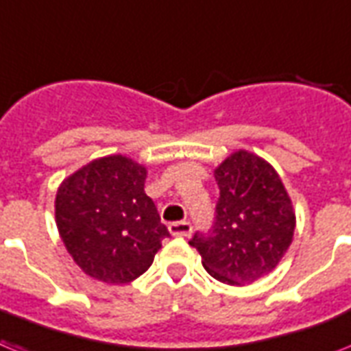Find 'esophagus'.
Segmentation results:
<instances>
[{
	"label": "esophagus",
	"mask_w": 351,
	"mask_h": 351,
	"mask_svg": "<svg viewBox=\"0 0 351 351\" xmlns=\"http://www.w3.org/2000/svg\"><path fill=\"white\" fill-rule=\"evenodd\" d=\"M169 232L173 236H189L193 232V225L189 221H175V223H169Z\"/></svg>",
	"instance_id": "1"
}]
</instances>
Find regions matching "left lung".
<instances>
[{"label":"left lung","instance_id":"left-lung-1","mask_svg":"<svg viewBox=\"0 0 351 351\" xmlns=\"http://www.w3.org/2000/svg\"><path fill=\"white\" fill-rule=\"evenodd\" d=\"M220 187L213 229L196 232L191 247L202 265L225 285L243 287L270 274L289 250L295 213L276 169L240 149L215 169Z\"/></svg>","mask_w":351,"mask_h":351}]
</instances>
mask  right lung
Instances as JSON below:
<instances>
[{"instance_id": "1", "label": "right lung", "mask_w": 351, "mask_h": 351, "mask_svg": "<svg viewBox=\"0 0 351 351\" xmlns=\"http://www.w3.org/2000/svg\"><path fill=\"white\" fill-rule=\"evenodd\" d=\"M146 167L128 156L92 160L62 180L56 196L61 240L84 274L108 285L130 283L153 263L169 236L144 193Z\"/></svg>"}]
</instances>
